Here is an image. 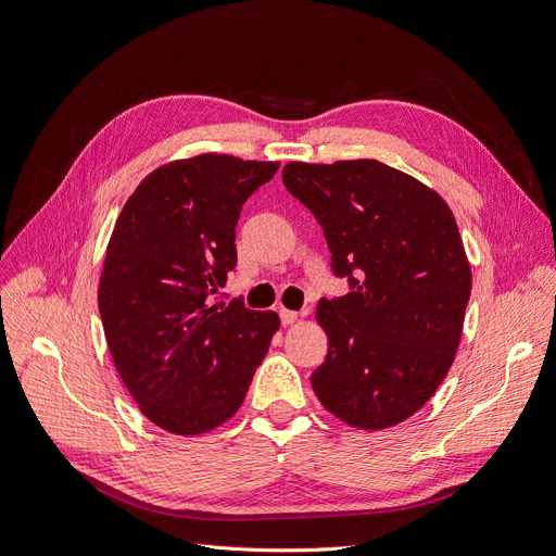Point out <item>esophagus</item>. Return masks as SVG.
I'll list each match as a JSON object with an SVG mask.
<instances>
[{
    "instance_id": "1",
    "label": "esophagus",
    "mask_w": 556,
    "mask_h": 556,
    "mask_svg": "<svg viewBox=\"0 0 556 556\" xmlns=\"http://www.w3.org/2000/svg\"><path fill=\"white\" fill-rule=\"evenodd\" d=\"M296 319H299V312H292V309H280V321H282V326L287 328V326H292V324H296Z\"/></svg>"
}]
</instances>
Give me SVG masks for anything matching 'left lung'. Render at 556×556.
<instances>
[{
  "mask_svg": "<svg viewBox=\"0 0 556 556\" xmlns=\"http://www.w3.org/2000/svg\"><path fill=\"white\" fill-rule=\"evenodd\" d=\"M282 182L321 224L332 271L353 289L316 309L328 334L316 399L357 430L399 426L432 399L459 349L472 278L453 210L371 157L287 163Z\"/></svg>",
  "mask_w": 556,
  "mask_h": 556,
  "instance_id": "8db88e82",
  "label": "left lung"
}]
</instances>
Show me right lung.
<instances>
[{"instance_id":"right-lung-1","label":"right lung","mask_w":556,"mask_h":556,"mask_svg":"<svg viewBox=\"0 0 556 556\" xmlns=\"http://www.w3.org/2000/svg\"><path fill=\"white\" fill-rule=\"evenodd\" d=\"M278 167L226 153L172 161L115 222L97 296L105 341L140 412L172 434L224 426L280 328L276 312L213 303L237 264L242 205Z\"/></svg>"}]
</instances>
